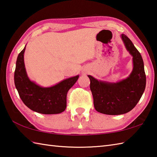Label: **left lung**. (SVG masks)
<instances>
[{
    "instance_id": "left-lung-1",
    "label": "left lung",
    "mask_w": 157,
    "mask_h": 157,
    "mask_svg": "<svg viewBox=\"0 0 157 157\" xmlns=\"http://www.w3.org/2000/svg\"><path fill=\"white\" fill-rule=\"evenodd\" d=\"M127 50L133 56V68L125 79L118 82L98 81L88 75L95 109L102 114H125L136 106L146 87V74L141 54L125 34H121Z\"/></svg>"
}]
</instances>
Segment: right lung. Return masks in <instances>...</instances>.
<instances>
[{
  "label": "right lung",
  "instance_id": "1",
  "mask_svg": "<svg viewBox=\"0 0 157 157\" xmlns=\"http://www.w3.org/2000/svg\"><path fill=\"white\" fill-rule=\"evenodd\" d=\"M19 53L14 73V82L19 95L30 110L44 114H59L66 108V95L78 78V75L63 80L50 87H42L31 81L25 71L24 54Z\"/></svg>",
  "mask_w": 157,
  "mask_h": 157
}]
</instances>
